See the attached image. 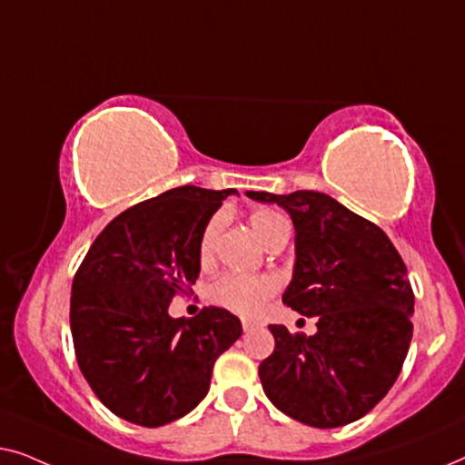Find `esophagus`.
Returning <instances> with one entry per match:
<instances>
[{
	"label": "esophagus",
	"mask_w": 465,
	"mask_h": 465,
	"mask_svg": "<svg viewBox=\"0 0 465 465\" xmlns=\"http://www.w3.org/2000/svg\"><path fill=\"white\" fill-rule=\"evenodd\" d=\"M241 326H243L245 332H252V330H256L260 323L256 320H250V317H243V320H241Z\"/></svg>",
	"instance_id": "34e87169"
}]
</instances>
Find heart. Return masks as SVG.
Returning <instances> with one entry per match:
<instances>
[{"mask_svg": "<svg viewBox=\"0 0 465 465\" xmlns=\"http://www.w3.org/2000/svg\"><path fill=\"white\" fill-rule=\"evenodd\" d=\"M250 226L260 243H266L279 228L288 226V220L282 213L271 212V209H256L250 215ZM224 228V215L215 213L203 228L199 239V258L203 264L212 262L215 253V243ZM277 279L272 275H239V272H228L215 279L209 288V301L222 309L232 311L239 315H256L264 307L266 301L277 292Z\"/></svg>", "mask_w": 465, "mask_h": 465, "instance_id": "obj_1", "label": "heart"}]
</instances>
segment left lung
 I'll return each instance as SVG.
<instances>
[{
  "label": "left lung",
  "instance_id": "8db88e82",
  "mask_svg": "<svg viewBox=\"0 0 465 465\" xmlns=\"http://www.w3.org/2000/svg\"><path fill=\"white\" fill-rule=\"evenodd\" d=\"M245 194L290 213L296 258L283 302L317 317L311 336L269 326L275 351L258 368L266 398L313 428L358 421L391 390L409 353L415 296L402 258L377 224L332 196Z\"/></svg>",
  "mask_w": 465,
  "mask_h": 465
}]
</instances>
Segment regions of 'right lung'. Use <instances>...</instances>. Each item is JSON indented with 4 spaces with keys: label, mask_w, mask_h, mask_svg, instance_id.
Instances as JSON below:
<instances>
[{
    "label": "right lung",
    "mask_w": 465,
    "mask_h": 465,
    "mask_svg": "<svg viewBox=\"0 0 465 465\" xmlns=\"http://www.w3.org/2000/svg\"><path fill=\"white\" fill-rule=\"evenodd\" d=\"M237 190L180 186L137 203L107 224L72 285L78 366L97 398L126 421L158 428L209 391L215 360L243 334L239 317L205 307L186 322L169 315L201 272L199 239Z\"/></svg>",
    "instance_id": "right-lung-1"
}]
</instances>
